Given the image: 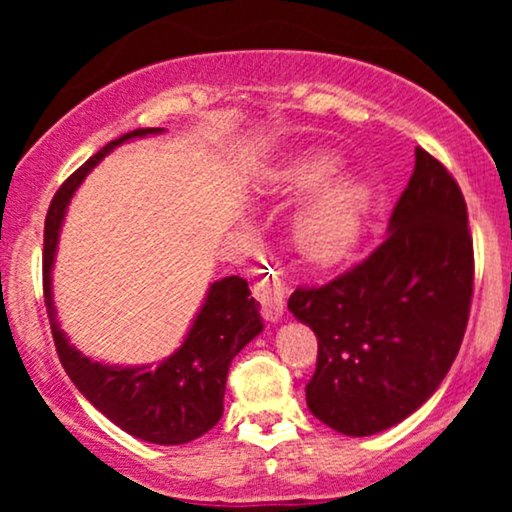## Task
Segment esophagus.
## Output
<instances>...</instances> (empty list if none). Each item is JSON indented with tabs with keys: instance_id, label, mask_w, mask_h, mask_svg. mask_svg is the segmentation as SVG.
I'll return each mask as SVG.
<instances>
[{
	"instance_id": "obj_1",
	"label": "esophagus",
	"mask_w": 512,
	"mask_h": 512,
	"mask_svg": "<svg viewBox=\"0 0 512 512\" xmlns=\"http://www.w3.org/2000/svg\"><path fill=\"white\" fill-rule=\"evenodd\" d=\"M255 298L257 303L262 305V313L267 320L276 322L281 315H284L286 308V293H289V284H286L281 276H267V279H260L255 284Z\"/></svg>"
}]
</instances>
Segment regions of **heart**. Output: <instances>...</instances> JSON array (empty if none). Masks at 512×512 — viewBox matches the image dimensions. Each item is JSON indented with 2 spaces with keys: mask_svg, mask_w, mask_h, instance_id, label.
I'll use <instances>...</instances> for the list:
<instances>
[{
  "mask_svg": "<svg viewBox=\"0 0 512 512\" xmlns=\"http://www.w3.org/2000/svg\"><path fill=\"white\" fill-rule=\"evenodd\" d=\"M334 173H337V158L330 154H308L286 168L281 187L289 195H308L319 190ZM363 209H366V195L354 178L332 180L298 214L293 226L298 250L310 262H337L354 248L361 231Z\"/></svg>",
  "mask_w": 512,
  "mask_h": 512,
  "instance_id": "heart-1",
  "label": "heart"
}]
</instances>
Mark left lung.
Here are the masks:
<instances>
[{"instance_id": "8db88e82", "label": "left lung", "mask_w": 512, "mask_h": 512, "mask_svg": "<svg viewBox=\"0 0 512 512\" xmlns=\"http://www.w3.org/2000/svg\"><path fill=\"white\" fill-rule=\"evenodd\" d=\"M474 291L467 204L448 168L416 146L390 233L325 286H298L289 310L317 337L305 402L344 436H373L426 402L455 361Z\"/></svg>"}]
</instances>
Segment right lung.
<instances>
[{"instance_id": "right-lung-1", "label": "right lung", "mask_w": 512, "mask_h": 512, "mask_svg": "<svg viewBox=\"0 0 512 512\" xmlns=\"http://www.w3.org/2000/svg\"><path fill=\"white\" fill-rule=\"evenodd\" d=\"M158 132L163 129L149 127L122 134L64 180L45 216L43 293L57 356L81 395L129 436L156 445H182L204 436L209 428L219 424L231 361L262 332L260 303L250 296L248 281L243 276H226L214 281L185 342L158 366H105L91 361L64 337L52 303V262H55L64 211L76 187L86 178L88 170L115 146L127 139Z\"/></svg>"}]
</instances>
